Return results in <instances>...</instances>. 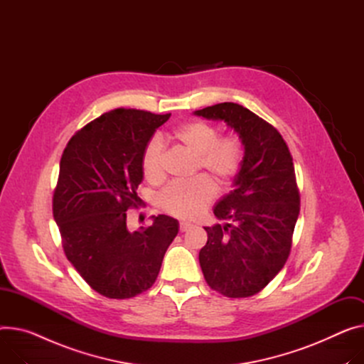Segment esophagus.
I'll return each instance as SVG.
<instances>
[{"instance_id": "1", "label": "esophagus", "mask_w": 364, "mask_h": 364, "mask_svg": "<svg viewBox=\"0 0 364 364\" xmlns=\"http://www.w3.org/2000/svg\"><path fill=\"white\" fill-rule=\"evenodd\" d=\"M191 228H192V223H189V221H181L179 223V230L181 232H186Z\"/></svg>"}]
</instances>
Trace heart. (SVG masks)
<instances>
[{"instance_id": "obj_1", "label": "heart", "mask_w": 364, "mask_h": 364, "mask_svg": "<svg viewBox=\"0 0 364 364\" xmlns=\"http://www.w3.org/2000/svg\"><path fill=\"white\" fill-rule=\"evenodd\" d=\"M218 129L204 121H189L175 128L169 138L193 156V171H204L218 186H228L239 173L243 163V146L235 135L218 136ZM163 144L151 138L141 154L143 175L150 182H159ZM214 183L205 176L173 182L159 193V207L176 217L191 218L200 214L214 198Z\"/></svg>"}]
</instances>
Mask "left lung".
Returning <instances> with one entry per match:
<instances>
[{"label":"left lung","instance_id":"left-lung-1","mask_svg":"<svg viewBox=\"0 0 364 364\" xmlns=\"http://www.w3.org/2000/svg\"><path fill=\"white\" fill-rule=\"evenodd\" d=\"M193 114L225 121L243 144L235 189L214 207V215L228 223L204 228L208 240L200 265L207 284L223 296H254L290 255L300 211L293 159L282 134L242 105L225 102Z\"/></svg>","mask_w":364,"mask_h":364}]
</instances>
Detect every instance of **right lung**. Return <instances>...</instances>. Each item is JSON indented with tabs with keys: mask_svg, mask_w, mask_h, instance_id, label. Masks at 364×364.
<instances>
[{
	"mask_svg": "<svg viewBox=\"0 0 364 364\" xmlns=\"http://www.w3.org/2000/svg\"><path fill=\"white\" fill-rule=\"evenodd\" d=\"M171 114L114 109L77 131L60 163L52 211L67 259L99 294L129 299L149 290L178 220L153 215L147 229L129 232L127 210L136 207L144 175L141 154Z\"/></svg>",
	"mask_w": 364,
	"mask_h": 364,
	"instance_id": "1",
	"label": "right lung"
}]
</instances>
